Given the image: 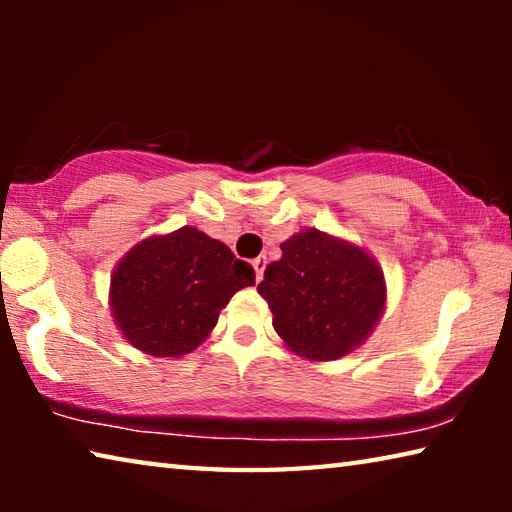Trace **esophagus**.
<instances>
[{
  "label": "esophagus",
  "mask_w": 512,
  "mask_h": 512,
  "mask_svg": "<svg viewBox=\"0 0 512 512\" xmlns=\"http://www.w3.org/2000/svg\"><path fill=\"white\" fill-rule=\"evenodd\" d=\"M253 268H255L257 280H262V277H264V268H266V257H257V259H253Z\"/></svg>",
  "instance_id": "1"
}]
</instances>
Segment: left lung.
I'll use <instances>...</instances> for the list:
<instances>
[{"instance_id": "8db88e82", "label": "left lung", "mask_w": 512, "mask_h": 512, "mask_svg": "<svg viewBox=\"0 0 512 512\" xmlns=\"http://www.w3.org/2000/svg\"><path fill=\"white\" fill-rule=\"evenodd\" d=\"M257 291L287 350L307 361H336L359 350L386 311L384 271L354 241L302 228L282 241Z\"/></svg>"}]
</instances>
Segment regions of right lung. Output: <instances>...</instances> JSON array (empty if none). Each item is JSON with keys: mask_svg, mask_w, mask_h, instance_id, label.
<instances>
[{"mask_svg": "<svg viewBox=\"0 0 512 512\" xmlns=\"http://www.w3.org/2000/svg\"><path fill=\"white\" fill-rule=\"evenodd\" d=\"M255 271L194 225L151 235L110 273L108 305L119 334L151 357H185L212 334L230 298Z\"/></svg>", "mask_w": 512, "mask_h": 512, "instance_id": "add662e5", "label": "right lung"}]
</instances>
